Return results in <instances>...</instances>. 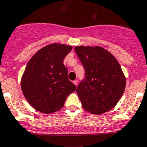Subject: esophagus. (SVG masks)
<instances>
[{
	"mask_svg": "<svg viewBox=\"0 0 147 147\" xmlns=\"http://www.w3.org/2000/svg\"><path fill=\"white\" fill-rule=\"evenodd\" d=\"M73 83L75 84V85L77 86V85H78V80H74L73 81Z\"/></svg>",
	"mask_w": 147,
	"mask_h": 147,
	"instance_id": "esophagus-1",
	"label": "esophagus"
}]
</instances>
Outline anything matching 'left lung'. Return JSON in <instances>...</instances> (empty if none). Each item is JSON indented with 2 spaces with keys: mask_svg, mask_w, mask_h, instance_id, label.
<instances>
[{
  "mask_svg": "<svg viewBox=\"0 0 147 147\" xmlns=\"http://www.w3.org/2000/svg\"><path fill=\"white\" fill-rule=\"evenodd\" d=\"M75 51L85 71V79L76 90L83 108L95 115L111 110L126 87V78L119 62L101 47L78 46Z\"/></svg>",
  "mask_w": 147,
  "mask_h": 147,
  "instance_id": "8db88e82",
  "label": "left lung"
}]
</instances>
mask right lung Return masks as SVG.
<instances>
[{
	"label": "right lung",
	"mask_w": 147,
	"mask_h": 147,
	"mask_svg": "<svg viewBox=\"0 0 147 147\" xmlns=\"http://www.w3.org/2000/svg\"><path fill=\"white\" fill-rule=\"evenodd\" d=\"M72 47L51 44L39 49L27 64L21 80V90L30 105L39 112L52 113L64 106L76 86L67 78L63 60Z\"/></svg>",
	"instance_id": "1"
}]
</instances>
